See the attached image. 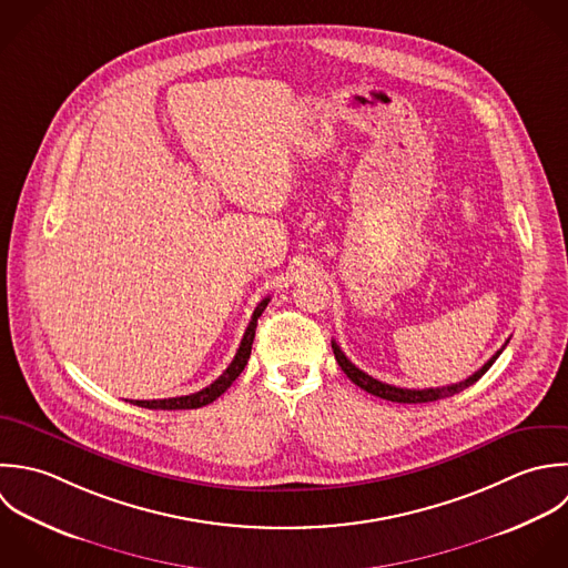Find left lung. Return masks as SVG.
<instances>
[{
    "instance_id": "left-lung-1",
    "label": "left lung",
    "mask_w": 568,
    "mask_h": 568,
    "mask_svg": "<svg viewBox=\"0 0 568 568\" xmlns=\"http://www.w3.org/2000/svg\"><path fill=\"white\" fill-rule=\"evenodd\" d=\"M507 343H509V341H507ZM507 343L503 345V349L507 347ZM332 349H334V356H336L341 369L347 374V378H349L354 385H358L361 389H365V392L372 394V396H378V398L392 400V403H403V405L434 403V400H440V398H449V396H454V394H460L463 389H467V387H471L474 383H478V381L487 374V369L496 363V358L503 354V349H498L476 374H471L467 381H460V383H456V385L436 387V389H403V387H394V385L381 383V381L372 378L369 374H365L363 369H358V367L343 354V349H341L334 341H332Z\"/></svg>"
}]
</instances>
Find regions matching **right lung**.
Instances as JSON below:
<instances>
[{
  "mask_svg": "<svg viewBox=\"0 0 568 568\" xmlns=\"http://www.w3.org/2000/svg\"><path fill=\"white\" fill-rule=\"evenodd\" d=\"M267 303H270V296L263 298L256 305V310L252 314V321H250V325H247V329L243 334V341H241V345L236 349L234 361L230 363V367L212 385H207L205 389H201L196 394H190V396H176V398H163V400H132V405L145 407V409H168V412H172V409H199V407L210 405L212 400H216L223 392H227V387L245 369V365L250 361V354H252V343H254V334H256V321L263 314V310L267 307Z\"/></svg>",
  "mask_w": 568,
  "mask_h": 568,
  "instance_id": "obj_1",
  "label": "right lung"
}]
</instances>
